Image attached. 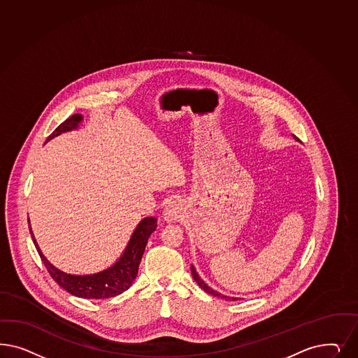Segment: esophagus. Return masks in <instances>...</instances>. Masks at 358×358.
<instances>
[{
  "mask_svg": "<svg viewBox=\"0 0 358 358\" xmlns=\"http://www.w3.org/2000/svg\"><path fill=\"white\" fill-rule=\"evenodd\" d=\"M163 215H164V219L170 221V222L179 221L185 215V206H183V203L180 200L171 201L164 209Z\"/></svg>",
  "mask_w": 358,
  "mask_h": 358,
  "instance_id": "34e87169",
  "label": "esophagus"
}]
</instances>
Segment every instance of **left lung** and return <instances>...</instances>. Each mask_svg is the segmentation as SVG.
<instances>
[{
    "label": "left lung",
    "instance_id": "obj_1",
    "mask_svg": "<svg viewBox=\"0 0 358 358\" xmlns=\"http://www.w3.org/2000/svg\"><path fill=\"white\" fill-rule=\"evenodd\" d=\"M191 273H192V277L195 279V282H196L197 285H199V287H201V289H204L206 292L208 294H210V295H213V296H217V298H221V299H227V300H236L237 298H229V296H225V295H222V294H220L217 291H213V289H210V287H208L207 285L200 279V277L197 275L196 270H195V267L194 266H191Z\"/></svg>",
    "mask_w": 358,
    "mask_h": 358
}]
</instances>
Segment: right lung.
<instances>
[{
    "instance_id": "1",
    "label": "right lung",
    "mask_w": 358,
    "mask_h": 358,
    "mask_svg": "<svg viewBox=\"0 0 358 358\" xmlns=\"http://www.w3.org/2000/svg\"><path fill=\"white\" fill-rule=\"evenodd\" d=\"M81 120L83 117L80 115H71L48 136L47 141L57 137L64 131L76 129ZM155 228H157V219L146 217L142 220L127 243L125 252L115 262V265L106 268L101 273L92 274V275H84V277L66 274L58 270L55 266L51 265L47 261L46 257L41 252L31 229L30 233H31L33 243L38 250V254L46 266L47 271L62 289L69 291V294L78 298L106 299V298H113L115 295L122 294L131 286L133 280L138 274L139 262L142 259L146 243L149 241L151 233L155 231Z\"/></svg>"
}]
</instances>
